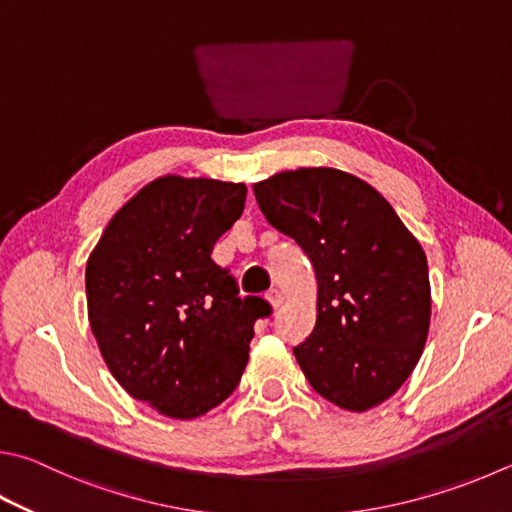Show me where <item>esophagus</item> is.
Wrapping results in <instances>:
<instances>
[{"label": "esophagus", "mask_w": 512, "mask_h": 512, "mask_svg": "<svg viewBox=\"0 0 512 512\" xmlns=\"http://www.w3.org/2000/svg\"><path fill=\"white\" fill-rule=\"evenodd\" d=\"M266 300L273 304V309H277V306H280V304H282V293H280V291H277V288H271V291H268V293H266Z\"/></svg>", "instance_id": "esophagus-1"}]
</instances>
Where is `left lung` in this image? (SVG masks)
<instances>
[{
	"instance_id": "8db88e82",
	"label": "left lung",
	"mask_w": 512,
	"mask_h": 512,
	"mask_svg": "<svg viewBox=\"0 0 512 512\" xmlns=\"http://www.w3.org/2000/svg\"><path fill=\"white\" fill-rule=\"evenodd\" d=\"M253 190L318 277V320L293 347L309 385L349 412L383 403L410 378L430 329L421 244L383 194L333 167L275 174Z\"/></svg>"
}]
</instances>
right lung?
Here are the masks:
<instances>
[{"label": "right lung", "instance_id": "obj_1", "mask_svg": "<svg viewBox=\"0 0 512 512\" xmlns=\"http://www.w3.org/2000/svg\"><path fill=\"white\" fill-rule=\"evenodd\" d=\"M244 183L163 176L120 208L85 273L91 331L136 401L194 418L235 392L255 322L273 306L239 297L215 241L241 217Z\"/></svg>", "mask_w": 512, "mask_h": 512}]
</instances>
